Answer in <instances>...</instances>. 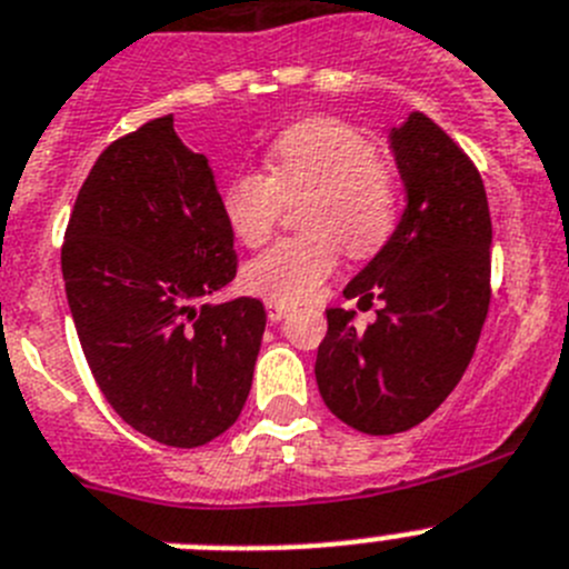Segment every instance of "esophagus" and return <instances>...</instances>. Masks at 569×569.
Returning <instances> with one entry per match:
<instances>
[{
	"label": "esophagus",
	"instance_id": "esophagus-1",
	"mask_svg": "<svg viewBox=\"0 0 569 569\" xmlns=\"http://www.w3.org/2000/svg\"><path fill=\"white\" fill-rule=\"evenodd\" d=\"M288 313H290L288 305H281V301H268V319L270 321H281Z\"/></svg>",
	"mask_w": 569,
	"mask_h": 569
}]
</instances>
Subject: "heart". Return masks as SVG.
Wrapping results in <instances>:
<instances>
[{"label":"heart","mask_w":569,"mask_h":569,"mask_svg":"<svg viewBox=\"0 0 569 569\" xmlns=\"http://www.w3.org/2000/svg\"><path fill=\"white\" fill-rule=\"evenodd\" d=\"M308 193L290 236L250 259L244 284L281 305H299L321 288L347 253L370 256L390 239L399 216L393 176L381 168L370 139L339 119H308L273 139L268 173L241 170L222 188V213L236 239L261 244L279 216L281 199Z\"/></svg>","instance_id":"1"}]
</instances>
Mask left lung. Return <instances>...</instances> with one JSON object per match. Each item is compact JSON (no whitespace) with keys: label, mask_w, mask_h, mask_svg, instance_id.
<instances>
[{"label":"left lung","mask_w":569,"mask_h":569,"mask_svg":"<svg viewBox=\"0 0 569 569\" xmlns=\"http://www.w3.org/2000/svg\"><path fill=\"white\" fill-rule=\"evenodd\" d=\"M407 204L379 253L347 281V299L376 310L328 308L316 381L330 413L361 433L410 430L453 393L490 305L492 224L485 182L465 150L413 110L390 128Z\"/></svg>","instance_id":"left-lung-1"}]
</instances>
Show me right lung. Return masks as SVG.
I'll return each instance as SVG.
<instances>
[{
	"instance_id": "obj_1",
	"label": "right lung",
	"mask_w": 569,
	"mask_h": 569,
	"mask_svg": "<svg viewBox=\"0 0 569 569\" xmlns=\"http://www.w3.org/2000/svg\"><path fill=\"white\" fill-rule=\"evenodd\" d=\"M62 276L90 373L133 430L202 447L239 419L268 313L250 296L199 308L233 281V230L208 156L176 136L173 116L90 168Z\"/></svg>"
}]
</instances>
